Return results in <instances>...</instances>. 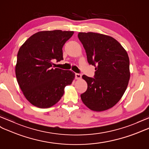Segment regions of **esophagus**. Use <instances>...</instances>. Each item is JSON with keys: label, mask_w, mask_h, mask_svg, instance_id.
I'll return each mask as SVG.
<instances>
[{"label": "esophagus", "mask_w": 149, "mask_h": 149, "mask_svg": "<svg viewBox=\"0 0 149 149\" xmlns=\"http://www.w3.org/2000/svg\"><path fill=\"white\" fill-rule=\"evenodd\" d=\"M75 77H76V79H80L81 78V74H79V73H76L75 74Z\"/></svg>", "instance_id": "esophagus-1"}]
</instances>
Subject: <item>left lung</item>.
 <instances>
[{
    "mask_svg": "<svg viewBox=\"0 0 149 149\" xmlns=\"http://www.w3.org/2000/svg\"><path fill=\"white\" fill-rule=\"evenodd\" d=\"M88 63L95 67L94 78L83 75L88 87L81 94L90 109L103 111L116 104L126 91L130 77V60L125 49L110 36L97 33L78 35Z\"/></svg>",
    "mask_w": 149,
    "mask_h": 149,
    "instance_id": "obj_1",
    "label": "left lung"
}]
</instances>
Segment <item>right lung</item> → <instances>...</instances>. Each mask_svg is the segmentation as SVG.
<instances>
[{"label":"right lung","mask_w":149,"mask_h":149,"mask_svg":"<svg viewBox=\"0 0 149 149\" xmlns=\"http://www.w3.org/2000/svg\"><path fill=\"white\" fill-rule=\"evenodd\" d=\"M73 33L62 30L39 31L19 48L16 79L24 97L33 106L52 107L63 97L65 86L72 83L74 72L54 68L52 61L63 60V47Z\"/></svg>","instance_id":"right-lung-1"}]
</instances>
